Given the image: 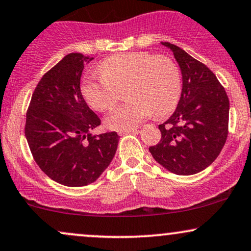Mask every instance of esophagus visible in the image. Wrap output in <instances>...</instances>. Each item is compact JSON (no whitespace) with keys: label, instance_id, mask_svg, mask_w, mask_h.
Instances as JSON below:
<instances>
[{"label":"esophagus","instance_id":"1","mask_svg":"<svg viewBox=\"0 0 251 251\" xmlns=\"http://www.w3.org/2000/svg\"><path fill=\"white\" fill-rule=\"evenodd\" d=\"M129 132H133V133H137L138 127H132V128H128V129H123V131H119V134L129 133Z\"/></svg>","mask_w":251,"mask_h":251}]
</instances>
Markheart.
<instances>
[{
    "label": "heart",
    "mask_w": 251,
    "mask_h": 251,
    "mask_svg": "<svg viewBox=\"0 0 251 251\" xmlns=\"http://www.w3.org/2000/svg\"><path fill=\"white\" fill-rule=\"evenodd\" d=\"M100 76H85L80 91L93 110L104 112L116 104L120 90L128 99L105 119L108 128L128 129L154 112L165 117L173 112L182 92L180 68L167 56L146 51L119 53L98 66Z\"/></svg>",
    "instance_id": "b5f03b06"
}]
</instances>
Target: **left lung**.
Segmentation results:
<instances>
[{
    "instance_id": "left-lung-1",
    "label": "left lung",
    "mask_w": 251,
    "mask_h": 251,
    "mask_svg": "<svg viewBox=\"0 0 251 251\" xmlns=\"http://www.w3.org/2000/svg\"><path fill=\"white\" fill-rule=\"evenodd\" d=\"M170 48L182 74L176 110L159 125L161 139L150 152L155 161L177 175L207 168L219 156L228 137L229 99L209 68L176 45Z\"/></svg>"
}]
</instances>
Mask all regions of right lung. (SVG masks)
Masks as SVG:
<instances>
[{
  "instance_id": "obj_1",
  "label": "right lung",
  "mask_w": 251,
  "mask_h": 251,
  "mask_svg": "<svg viewBox=\"0 0 251 251\" xmlns=\"http://www.w3.org/2000/svg\"><path fill=\"white\" fill-rule=\"evenodd\" d=\"M93 58L66 55L38 81L30 100L24 133L38 167L69 187L86 186L100 176L116 154L119 135H92L100 119L80 91L84 64Z\"/></svg>"
}]
</instances>
